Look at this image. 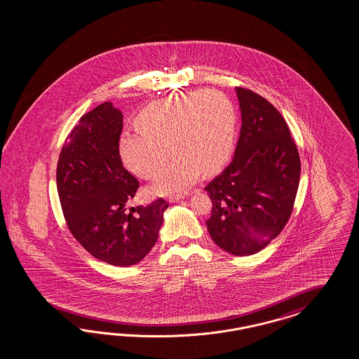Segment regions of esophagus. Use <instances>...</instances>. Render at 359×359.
Masks as SVG:
<instances>
[{"instance_id":"34e87169","label":"esophagus","mask_w":359,"mask_h":359,"mask_svg":"<svg viewBox=\"0 0 359 359\" xmlns=\"http://www.w3.org/2000/svg\"><path fill=\"white\" fill-rule=\"evenodd\" d=\"M187 195H188V194L185 192V194H180V195L171 196V197H170V201H171V203H174V201H179V200H182V198Z\"/></svg>"}]
</instances>
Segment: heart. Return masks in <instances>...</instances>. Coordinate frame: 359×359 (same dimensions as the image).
I'll return each instance as SVG.
<instances>
[{
	"mask_svg": "<svg viewBox=\"0 0 359 359\" xmlns=\"http://www.w3.org/2000/svg\"><path fill=\"white\" fill-rule=\"evenodd\" d=\"M141 130L123 131L122 162L150 180L161 172L170 151L175 159L151 187L154 195L183 191L198 175L212 174L226 162L236 138V111L217 90L188 92L154 101L137 117Z\"/></svg>",
	"mask_w": 359,
	"mask_h": 359,
	"instance_id": "heart-1",
	"label": "heart"
}]
</instances>
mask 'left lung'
Returning a JSON list of instances; mask_svg holds the SVG:
<instances>
[{"label":"left lung","mask_w":359,"mask_h":359,"mask_svg":"<svg viewBox=\"0 0 359 359\" xmlns=\"http://www.w3.org/2000/svg\"><path fill=\"white\" fill-rule=\"evenodd\" d=\"M242 126L234 158L205 187L212 200L208 230L233 255L264 249L291 217L300 156L279 110L258 93L236 88Z\"/></svg>","instance_id":"obj_1"}]
</instances>
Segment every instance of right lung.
Returning <instances> with one entry per match:
<instances>
[{
    "mask_svg": "<svg viewBox=\"0 0 359 359\" xmlns=\"http://www.w3.org/2000/svg\"><path fill=\"white\" fill-rule=\"evenodd\" d=\"M122 113L102 102L84 114L62 147L56 184L65 224L86 250L111 266H133L155 245L168 203L130 208L140 182L122 165Z\"/></svg>",
    "mask_w": 359,
    "mask_h": 359,
    "instance_id": "obj_1",
    "label": "right lung"
}]
</instances>
